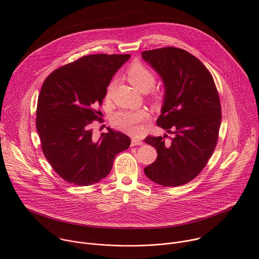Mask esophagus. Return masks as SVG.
I'll return each mask as SVG.
<instances>
[{
    "label": "esophagus",
    "mask_w": 259,
    "mask_h": 259,
    "mask_svg": "<svg viewBox=\"0 0 259 259\" xmlns=\"http://www.w3.org/2000/svg\"><path fill=\"white\" fill-rule=\"evenodd\" d=\"M143 142L139 139H132L131 141V146H137V145H142Z\"/></svg>",
    "instance_id": "1"
}]
</instances>
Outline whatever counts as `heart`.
Returning <instances> with one entry per match:
<instances>
[{
	"instance_id": "b5f03b06",
	"label": "heart",
	"mask_w": 259,
	"mask_h": 259,
	"mask_svg": "<svg viewBox=\"0 0 259 259\" xmlns=\"http://www.w3.org/2000/svg\"><path fill=\"white\" fill-rule=\"evenodd\" d=\"M127 77L129 81L139 91L146 93L149 92L156 82V74L150 69L147 65L141 62L132 63L126 70ZM115 87V81L112 80L108 88L106 97L110 98ZM155 99L158 98L157 93H153ZM148 117L147 113L144 110H135V111H119L115 113L111 118L112 125L126 133L137 134L140 131V124L146 120Z\"/></svg>"
}]
</instances>
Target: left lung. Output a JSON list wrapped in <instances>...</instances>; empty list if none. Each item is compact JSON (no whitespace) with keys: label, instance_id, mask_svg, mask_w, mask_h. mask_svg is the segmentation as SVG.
Masks as SVG:
<instances>
[{"label":"left lung","instance_id":"1","mask_svg":"<svg viewBox=\"0 0 259 259\" xmlns=\"http://www.w3.org/2000/svg\"><path fill=\"white\" fill-rule=\"evenodd\" d=\"M141 55L165 87L156 124L174 134L166 143L167 135L144 139L157 151L144 174L164 187L182 186L199 176L215 150L222 118L219 94L208 68L182 48L145 50Z\"/></svg>","mask_w":259,"mask_h":259}]
</instances>
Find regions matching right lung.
Here are the masks:
<instances>
[{"label":"right lung","instance_id":"add662e5","mask_svg":"<svg viewBox=\"0 0 259 259\" xmlns=\"http://www.w3.org/2000/svg\"><path fill=\"white\" fill-rule=\"evenodd\" d=\"M130 54H91L52 71L38 96L36 128L45 158L65 182L90 186L105 179L115 156L131 139L108 128L100 139L93 137L113 75Z\"/></svg>","mask_w":259,"mask_h":259}]
</instances>
